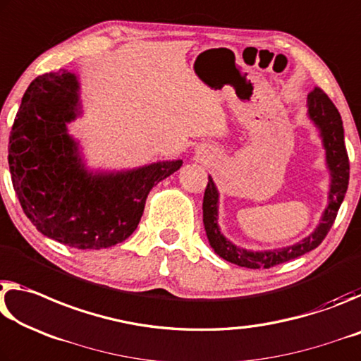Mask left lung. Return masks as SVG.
<instances>
[{"label":"left lung","mask_w":361,"mask_h":361,"mask_svg":"<svg viewBox=\"0 0 361 361\" xmlns=\"http://www.w3.org/2000/svg\"><path fill=\"white\" fill-rule=\"evenodd\" d=\"M309 105V116L320 129V135L323 139V147L326 150V164L331 173V185L328 195V206L324 209L320 226L315 228L307 238L299 243L281 247L274 251H247L243 247L235 246L221 233L217 226V204H219V192L212 182L211 176L208 177V185H206L203 197V224L206 235H208L209 245L222 259L240 265L246 269H270L275 265L291 261L302 254L309 252L322 243L324 236L328 235L331 226L336 221L338 211L341 208L342 200L345 197L348 185V174H350V164H348V155L344 142V126L336 105L331 102L326 92L320 87H315L307 97Z\"/></svg>","instance_id":"8db88e82"}]
</instances>
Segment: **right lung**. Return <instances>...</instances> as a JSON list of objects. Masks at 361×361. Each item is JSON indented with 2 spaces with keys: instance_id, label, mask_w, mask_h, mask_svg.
<instances>
[{
  "instance_id": "add662e5",
  "label": "right lung",
  "mask_w": 361,
  "mask_h": 361,
  "mask_svg": "<svg viewBox=\"0 0 361 361\" xmlns=\"http://www.w3.org/2000/svg\"><path fill=\"white\" fill-rule=\"evenodd\" d=\"M78 90L67 70L30 82L9 135L8 161L22 209L41 233L78 250H102L137 228L152 187L182 161L87 173L67 133V123L78 115Z\"/></svg>"
}]
</instances>
